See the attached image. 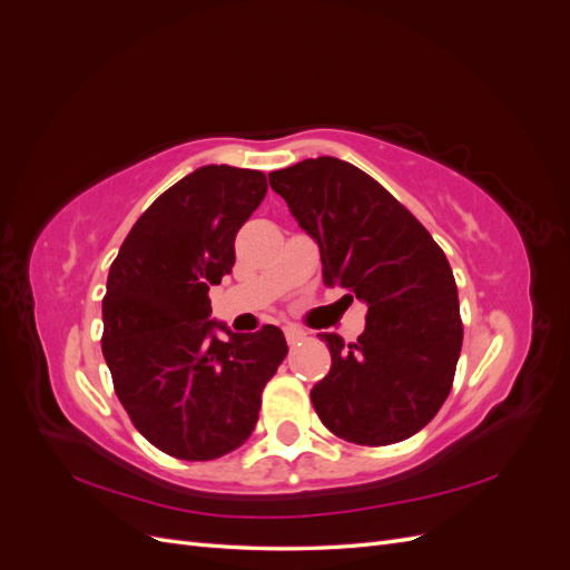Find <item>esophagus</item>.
Here are the masks:
<instances>
[{
  "label": "esophagus",
  "instance_id": "esophagus-1",
  "mask_svg": "<svg viewBox=\"0 0 570 570\" xmlns=\"http://www.w3.org/2000/svg\"><path fill=\"white\" fill-rule=\"evenodd\" d=\"M285 337H287V344H295V342L304 340L306 333L302 331V327H297V325H285Z\"/></svg>",
  "mask_w": 570,
  "mask_h": 570
}]
</instances>
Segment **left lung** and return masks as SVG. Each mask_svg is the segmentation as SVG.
<instances>
[{"label":"left lung","mask_w":570,"mask_h":570,"mask_svg":"<svg viewBox=\"0 0 570 570\" xmlns=\"http://www.w3.org/2000/svg\"><path fill=\"white\" fill-rule=\"evenodd\" d=\"M268 180L316 239L325 285L337 283L368 306L354 344L321 335L333 366L312 390L318 419L354 444L416 435L450 394L463 342L444 252L381 183L347 161L306 159Z\"/></svg>","instance_id":"obj_1"}]
</instances>
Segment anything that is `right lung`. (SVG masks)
Masks as SVG:
<instances>
[{
    "label": "right lung",
    "mask_w": 570,
    "mask_h": 570,
    "mask_svg": "<svg viewBox=\"0 0 570 570\" xmlns=\"http://www.w3.org/2000/svg\"><path fill=\"white\" fill-rule=\"evenodd\" d=\"M266 189L262 170H193L137 218L109 268L101 354L114 390L132 425L176 459L237 450L287 354L281 327L233 333L209 318V285L233 271L235 235Z\"/></svg>",
    "instance_id": "add662e5"
}]
</instances>
